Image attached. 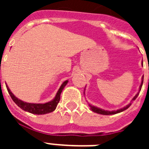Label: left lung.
Wrapping results in <instances>:
<instances>
[{
    "label": "left lung",
    "mask_w": 149,
    "mask_h": 149,
    "mask_svg": "<svg viewBox=\"0 0 149 149\" xmlns=\"http://www.w3.org/2000/svg\"><path fill=\"white\" fill-rule=\"evenodd\" d=\"M143 81H142V83H141V85H140V87H139V90H141V88H142V86H143ZM139 95V93H137V94L135 95V97H134V98L132 99V101H134V100L136 99V98H137V96ZM131 104H129L128 105H127L126 107H123L122 109H120V110H116V111H106V110H101V109L100 108H98V107H94V106H92V105H89L91 107V110H93V112H95V113H99V114H102V115H113V114H116V113H121V112L124 111V110H125L126 109H127L129 107L131 106Z\"/></svg>",
    "instance_id": "obj_1"
}]
</instances>
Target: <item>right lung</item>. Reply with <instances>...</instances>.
Listing matches in <instances>:
<instances>
[{"label":"right lung","mask_w":149,"mask_h":149,"mask_svg":"<svg viewBox=\"0 0 149 149\" xmlns=\"http://www.w3.org/2000/svg\"><path fill=\"white\" fill-rule=\"evenodd\" d=\"M68 83V81H65L63 83L60 88L59 89L58 92L56 93V96H55L54 99L52 100L50 102L45 104H30L27 103V102H24V101H21V100L18 99L13 93L10 92V89L6 85V89H7L8 93L10 94V97L12 98L13 101L18 105L20 108L24 110V111H27L29 113L33 114H37V115H42V114L48 113H51L56 109V106L58 104L59 101L60 100V94H61L62 91H63V88L65 87V85Z\"/></svg>","instance_id":"right-lung-1"}]
</instances>
